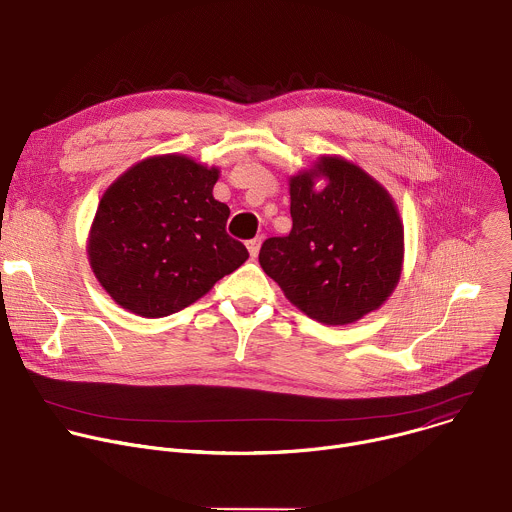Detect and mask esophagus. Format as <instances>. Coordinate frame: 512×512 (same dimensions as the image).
Masks as SVG:
<instances>
[{
	"instance_id": "esophagus-1",
	"label": "esophagus",
	"mask_w": 512,
	"mask_h": 512,
	"mask_svg": "<svg viewBox=\"0 0 512 512\" xmlns=\"http://www.w3.org/2000/svg\"><path fill=\"white\" fill-rule=\"evenodd\" d=\"M259 247H261V239H259V237H255V239L247 241V249H249V255H251V257H257Z\"/></svg>"
}]
</instances>
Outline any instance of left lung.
I'll use <instances>...</instances> for the list:
<instances>
[{
	"instance_id": "1",
	"label": "left lung",
	"mask_w": 512,
	"mask_h": 512,
	"mask_svg": "<svg viewBox=\"0 0 512 512\" xmlns=\"http://www.w3.org/2000/svg\"><path fill=\"white\" fill-rule=\"evenodd\" d=\"M325 180L322 189L315 184ZM291 231L259 263L312 320L342 326L381 308L399 283L403 223L391 194L356 164L322 156L289 178Z\"/></svg>"
}]
</instances>
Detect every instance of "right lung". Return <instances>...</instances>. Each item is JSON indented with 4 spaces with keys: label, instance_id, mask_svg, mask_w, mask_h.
Instances as JSON below:
<instances>
[{
    "label": "right lung",
    "instance_id": "add662e5",
    "mask_svg": "<svg viewBox=\"0 0 512 512\" xmlns=\"http://www.w3.org/2000/svg\"><path fill=\"white\" fill-rule=\"evenodd\" d=\"M218 168L188 156L131 166L103 194L89 235V263L107 294L143 318L176 314L249 253L227 235L231 214L212 196Z\"/></svg>",
    "mask_w": 512,
    "mask_h": 512
}]
</instances>
